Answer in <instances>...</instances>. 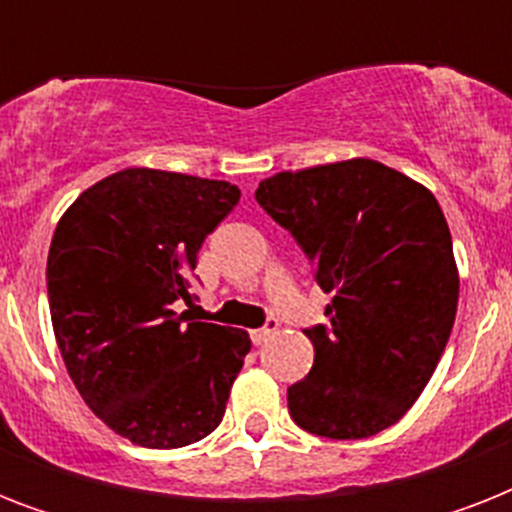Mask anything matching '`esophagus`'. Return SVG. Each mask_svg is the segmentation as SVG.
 <instances>
[{
  "mask_svg": "<svg viewBox=\"0 0 512 512\" xmlns=\"http://www.w3.org/2000/svg\"><path fill=\"white\" fill-rule=\"evenodd\" d=\"M276 329H279V321L268 319V324H265V327L252 329V332H249V337H252V342H255V345H263V342L268 340V337H271L273 332H276Z\"/></svg>",
  "mask_w": 512,
  "mask_h": 512,
  "instance_id": "obj_1",
  "label": "esophagus"
}]
</instances>
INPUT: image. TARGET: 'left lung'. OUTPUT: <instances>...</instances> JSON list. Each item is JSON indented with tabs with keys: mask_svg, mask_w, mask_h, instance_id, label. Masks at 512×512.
Masks as SVG:
<instances>
[{
	"mask_svg": "<svg viewBox=\"0 0 512 512\" xmlns=\"http://www.w3.org/2000/svg\"><path fill=\"white\" fill-rule=\"evenodd\" d=\"M255 199L332 295L329 327L305 329L316 358L287 390L292 420L340 441L390 428L436 372L457 316L460 271L436 196L358 156L276 172Z\"/></svg>",
	"mask_w": 512,
	"mask_h": 512,
	"instance_id": "obj_1",
	"label": "left lung"
}]
</instances>
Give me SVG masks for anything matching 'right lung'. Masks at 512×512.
Masks as SVG:
<instances>
[{
    "label": "right lung",
    "instance_id": "right-lung-1",
    "mask_svg": "<svg viewBox=\"0 0 512 512\" xmlns=\"http://www.w3.org/2000/svg\"><path fill=\"white\" fill-rule=\"evenodd\" d=\"M239 185L127 167L63 212L47 255L52 332L79 396L146 449H177L220 425L252 340L191 321L201 241L239 204Z\"/></svg>",
    "mask_w": 512,
    "mask_h": 512
}]
</instances>
